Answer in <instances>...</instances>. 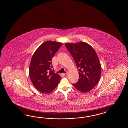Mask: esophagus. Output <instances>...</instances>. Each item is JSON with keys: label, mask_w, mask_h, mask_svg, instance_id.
Instances as JSON below:
<instances>
[{"label": "esophagus", "mask_w": 128, "mask_h": 128, "mask_svg": "<svg viewBox=\"0 0 128 128\" xmlns=\"http://www.w3.org/2000/svg\"><path fill=\"white\" fill-rule=\"evenodd\" d=\"M62 74H63L64 76H67L68 75V73H63Z\"/></svg>", "instance_id": "34e87169"}]
</instances>
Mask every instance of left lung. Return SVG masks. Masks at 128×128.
<instances>
[{
  "instance_id": "left-lung-1",
  "label": "left lung",
  "mask_w": 128,
  "mask_h": 128,
  "mask_svg": "<svg viewBox=\"0 0 128 128\" xmlns=\"http://www.w3.org/2000/svg\"><path fill=\"white\" fill-rule=\"evenodd\" d=\"M65 45L79 70V80L73 85L82 92H89L98 83L101 77V64L96 53L89 44L83 42Z\"/></svg>"
}]
</instances>
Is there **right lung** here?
<instances>
[{"label": "right lung", "mask_w": 128, "mask_h": 128, "mask_svg": "<svg viewBox=\"0 0 128 128\" xmlns=\"http://www.w3.org/2000/svg\"><path fill=\"white\" fill-rule=\"evenodd\" d=\"M62 46L60 42L46 41L33 54L29 66V76L34 87L42 93H49L60 82L61 78L54 72L52 59Z\"/></svg>", "instance_id": "right-lung-1"}]
</instances>
